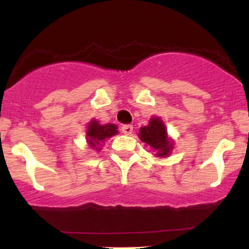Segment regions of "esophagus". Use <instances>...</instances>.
I'll return each instance as SVG.
<instances>
[{
	"label": "esophagus",
	"mask_w": 249,
	"mask_h": 249,
	"mask_svg": "<svg viewBox=\"0 0 249 249\" xmlns=\"http://www.w3.org/2000/svg\"><path fill=\"white\" fill-rule=\"evenodd\" d=\"M132 131H133L132 125L126 124V125H123V126H122V132L124 134H131V133H132Z\"/></svg>",
	"instance_id": "34e87169"
}]
</instances>
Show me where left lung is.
Wrapping results in <instances>:
<instances>
[{
    "label": "left lung",
    "instance_id": "obj_1",
    "mask_svg": "<svg viewBox=\"0 0 249 249\" xmlns=\"http://www.w3.org/2000/svg\"><path fill=\"white\" fill-rule=\"evenodd\" d=\"M138 136L142 142L152 147L157 157L166 158L170 156L173 148V142L167 137V130L160 118H151L148 125L141 127Z\"/></svg>",
    "mask_w": 249,
    "mask_h": 249
}]
</instances>
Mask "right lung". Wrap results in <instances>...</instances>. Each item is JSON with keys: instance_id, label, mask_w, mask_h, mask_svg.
Listing matches in <instances>:
<instances>
[{"instance_id": "add662e5", "label": "right lung", "mask_w": 249, "mask_h": 249, "mask_svg": "<svg viewBox=\"0 0 249 249\" xmlns=\"http://www.w3.org/2000/svg\"><path fill=\"white\" fill-rule=\"evenodd\" d=\"M115 124H104L101 125L98 122L91 121L88 125L87 131V142L91 148H96L97 151L101 150L103 142L110 137L118 133V130Z\"/></svg>"}]
</instances>
